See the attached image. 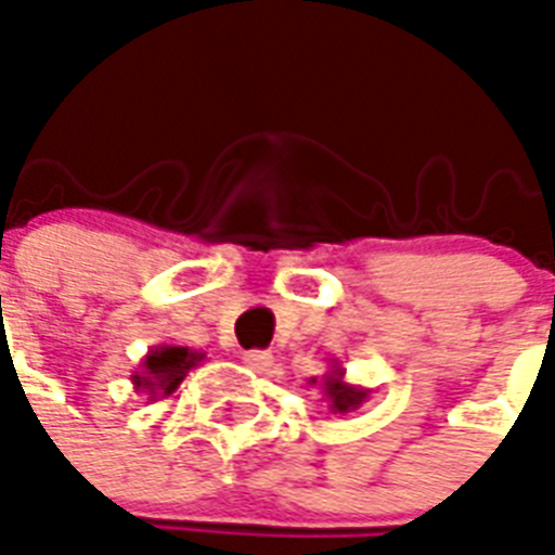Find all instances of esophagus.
I'll return each mask as SVG.
<instances>
[{
	"label": "esophagus",
	"mask_w": 555,
	"mask_h": 555,
	"mask_svg": "<svg viewBox=\"0 0 555 555\" xmlns=\"http://www.w3.org/2000/svg\"><path fill=\"white\" fill-rule=\"evenodd\" d=\"M242 362H245L250 371L264 373L273 367V353H268V350H247V353L242 356Z\"/></svg>",
	"instance_id": "34e87169"
}]
</instances>
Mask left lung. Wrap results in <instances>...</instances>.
Returning a JSON list of instances; mask_svg holds the SVG:
<instances>
[{"label":"left lung","instance_id":"1","mask_svg":"<svg viewBox=\"0 0 555 555\" xmlns=\"http://www.w3.org/2000/svg\"><path fill=\"white\" fill-rule=\"evenodd\" d=\"M310 385H317L322 390V396L327 399V408L333 413H353V410L362 408L367 402V396H371V387H362V385H350L345 379V367H341L339 359H331V367L324 373L322 379L313 376Z\"/></svg>","mask_w":555,"mask_h":555}]
</instances>
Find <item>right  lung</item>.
I'll return each instance as SVG.
<instances>
[{"mask_svg": "<svg viewBox=\"0 0 555 555\" xmlns=\"http://www.w3.org/2000/svg\"><path fill=\"white\" fill-rule=\"evenodd\" d=\"M205 362V353L202 350L182 348V345H153L145 353V359L139 362V367L133 371L130 382L137 387L139 393L147 396V402H159V399H168L179 390V385L184 382V376L199 367Z\"/></svg>", "mask_w": 555, "mask_h": 555, "instance_id": "add662e5", "label": "right lung"}]
</instances>
